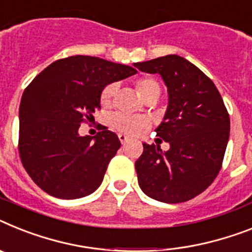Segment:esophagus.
<instances>
[{"label":"esophagus","instance_id":"obj_1","mask_svg":"<svg viewBox=\"0 0 252 252\" xmlns=\"http://www.w3.org/2000/svg\"><path fill=\"white\" fill-rule=\"evenodd\" d=\"M119 141L122 142V145H126L129 141V137H126V134H119Z\"/></svg>","mask_w":252,"mask_h":252}]
</instances>
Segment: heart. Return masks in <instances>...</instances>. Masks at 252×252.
Listing matches in <instances>:
<instances>
[{"label":"heart","instance_id":"obj_1","mask_svg":"<svg viewBox=\"0 0 252 252\" xmlns=\"http://www.w3.org/2000/svg\"><path fill=\"white\" fill-rule=\"evenodd\" d=\"M134 86H136V90L138 92V94L142 97L143 100H147L150 97H158L160 96V92H161V88H160L158 82L152 77L137 78L136 82H134ZM116 90H118V84L116 83H110L107 86H105V88L102 90L100 96L101 105L102 106L107 107L111 105V102L114 100V96L116 94ZM110 126L116 132L133 136V134H137V133L145 129V128H147L149 123H147L146 119H143V118L118 113L114 114L110 118Z\"/></svg>","mask_w":252,"mask_h":252}]
</instances>
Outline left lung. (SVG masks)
<instances>
[{
    "instance_id": "obj_1",
    "label": "left lung",
    "mask_w": 252,
    "mask_h": 252,
    "mask_svg": "<svg viewBox=\"0 0 252 252\" xmlns=\"http://www.w3.org/2000/svg\"><path fill=\"white\" fill-rule=\"evenodd\" d=\"M134 66L160 74L168 87L169 105L156 136L169 143H143L136 161L138 185L149 197L179 204L196 197L214 182L229 138V114L213 80L178 55Z\"/></svg>"
}]
</instances>
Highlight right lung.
<instances>
[{
  "label": "right lung",
  "mask_w": 252,
  "mask_h": 252,
  "mask_svg": "<svg viewBox=\"0 0 252 252\" xmlns=\"http://www.w3.org/2000/svg\"><path fill=\"white\" fill-rule=\"evenodd\" d=\"M137 70L94 56H70L48 65L32 80L19 109V155L33 182L46 193L73 200L102 183L120 147L115 133L79 136L82 123L101 109L105 86Z\"/></svg>",
  "instance_id": "right-lung-1"
}]
</instances>
